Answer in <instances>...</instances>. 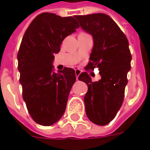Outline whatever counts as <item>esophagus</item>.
Returning <instances> with one entry per match:
<instances>
[{"label": "esophagus", "mask_w": 150, "mask_h": 150, "mask_svg": "<svg viewBox=\"0 0 150 150\" xmlns=\"http://www.w3.org/2000/svg\"><path fill=\"white\" fill-rule=\"evenodd\" d=\"M75 75H76V79H79V75L81 74V70H79V69H75Z\"/></svg>", "instance_id": "obj_1"}]
</instances>
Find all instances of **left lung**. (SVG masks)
Here are the masks:
<instances>
[{"instance_id": "8db88e82", "label": "left lung", "mask_w": 150, "mask_h": 150, "mask_svg": "<svg viewBox=\"0 0 150 150\" xmlns=\"http://www.w3.org/2000/svg\"><path fill=\"white\" fill-rule=\"evenodd\" d=\"M83 30L93 37L94 46L85 70L100 71L101 79L91 81L88 72H82L79 80L88 87L84 96L88 119L97 125H106L121 107L131 69L132 55L125 34L107 14L76 15Z\"/></svg>"}]
</instances>
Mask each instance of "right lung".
Instances as JSON below:
<instances>
[{"label":"right lung","instance_id":"add662e5","mask_svg":"<svg viewBox=\"0 0 150 150\" xmlns=\"http://www.w3.org/2000/svg\"><path fill=\"white\" fill-rule=\"evenodd\" d=\"M79 27L72 17L42 13L33 20L22 38L18 53L22 97L32 119L41 125H52L66 110L76 79L75 70L65 67L53 72L52 62L64 38Z\"/></svg>","mask_w":150,"mask_h":150}]
</instances>
